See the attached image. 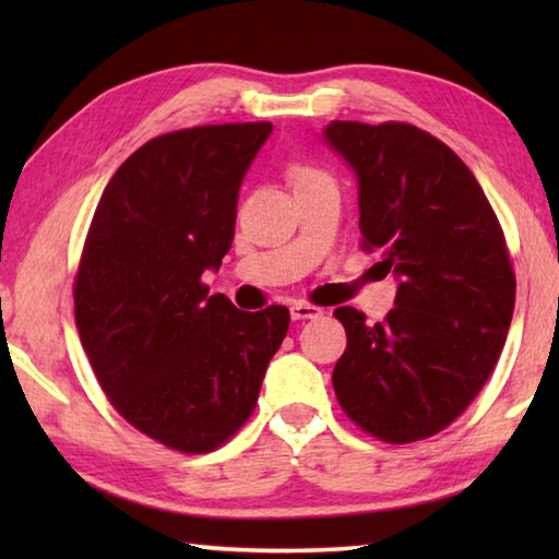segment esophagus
<instances>
[{
    "label": "esophagus",
    "instance_id": "obj_1",
    "mask_svg": "<svg viewBox=\"0 0 559 559\" xmlns=\"http://www.w3.org/2000/svg\"><path fill=\"white\" fill-rule=\"evenodd\" d=\"M318 316H323V308L310 306V302L298 300V302H293V306H290V318L293 320H308V318H318Z\"/></svg>",
    "mask_w": 559,
    "mask_h": 559
}]
</instances>
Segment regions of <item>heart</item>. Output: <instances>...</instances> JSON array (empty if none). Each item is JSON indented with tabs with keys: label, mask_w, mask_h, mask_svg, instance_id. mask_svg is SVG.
Instances as JSON below:
<instances>
[{
	"label": "heart",
	"mask_w": 559,
	"mask_h": 559,
	"mask_svg": "<svg viewBox=\"0 0 559 559\" xmlns=\"http://www.w3.org/2000/svg\"><path fill=\"white\" fill-rule=\"evenodd\" d=\"M320 175H323V173H318V169L308 167V165H293V167H290V179H293V185H298V182H308V179L320 177Z\"/></svg>",
	"instance_id": "1"
}]
</instances>
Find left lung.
I'll return each instance as SVG.
<instances>
[{
  "instance_id": "8db88e82",
  "label": "left lung",
  "mask_w": 559,
  "mask_h": 559,
  "mask_svg": "<svg viewBox=\"0 0 559 559\" xmlns=\"http://www.w3.org/2000/svg\"><path fill=\"white\" fill-rule=\"evenodd\" d=\"M325 143L357 177L365 251L394 273L382 323L343 306L333 370L343 412L386 443L433 437L484 390L506 345L515 273L493 206L463 159L409 122L333 120Z\"/></svg>"
}]
</instances>
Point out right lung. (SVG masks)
Instances as JSON below:
<instances>
[{
  "instance_id": "1",
  "label": "right lung",
  "mask_w": 559,
  "mask_h": 559,
  "mask_svg": "<svg viewBox=\"0 0 559 559\" xmlns=\"http://www.w3.org/2000/svg\"><path fill=\"white\" fill-rule=\"evenodd\" d=\"M271 122L153 138L103 189L73 283L98 384L138 431L182 453L229 441L288 333L286 306L246 313L202 283L231 249L239 187Z\"/></svg>"
}]
</instances>
